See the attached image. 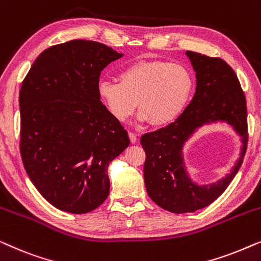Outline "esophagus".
Masks as SVG:
<instances>
[{"mask_svg": "<svg viewBox=\"0 0 261 261\" xmlns=\"http://www.w3.org/2000/svg\"><path fill=\"white\" fill-rule=\"evenodd\" d=\"M128 137H129V140H130L132 144H135V142L138 141L137 134H134L133 132H128Z\"/></svg>", "mask_w": 261, "mask_h": 261, "instance_id": "esophagus-1", "label": "esophagus"}]
</instances>
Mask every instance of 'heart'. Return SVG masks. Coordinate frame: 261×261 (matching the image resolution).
Instances as JSON below:
<instances>
[{
	"label": "heart",
	"mask_w": 261,
	"mask_h": 261,
	"mask_svg": "<svg viewBox=\"0 0 261 261\" xmlns=\"http://www.w3.org/2000/svg\"><path fill=\"white\" fill-rule=\"evenodd\" d=\"M194 76L187 66L159 59H140L122 67L119 81L101 78L96 85L107 113L123 122L139 107L138 120L155 127L179 117L194 92Z\"/></svg>",
	"instance_id": "b5f03b06"
}]
</instances>
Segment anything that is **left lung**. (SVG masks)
Returning <instances> with one entry per match:
<instances>
[{
    "instance_id": "1",
    "label": "left lung",
    "mask_w": 261,
    "mask_h": 261,
    "mask_svg": "<svg viewBox=\"0 0 261 261\" xmlns=\"http://www.w3.org/2000/svg\"><path fill=\"white\" fill-rule=\"evenodd\" d=\"M196 72V91L183 114L169 126L142 135L146 152L144 179L147 194L160 208L174 214L194 213L220 197L240 169L247 147V108L234 70L220 58L187 51ZM224 122L242 139L239 159L226 177L199 186L188 176L182 148L204 124Z\"/></svg>"
}]
</instances>
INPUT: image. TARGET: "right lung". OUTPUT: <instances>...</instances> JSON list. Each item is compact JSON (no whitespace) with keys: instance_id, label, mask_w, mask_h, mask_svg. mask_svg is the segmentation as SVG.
I'll return each instance as SVG.
<instances>
[{"instance_id":"1","label":"right lung","mask_w":261,"mask_h":261,"mask_svg":"<svg viewBox=\"0 0 261 261\" xmlns=\"http://www.w3.org/2000/svg\"><path fill=\"white\" fill-rule=\"evenodd\" d=\"M90 40L52 46L35 59L20 90V152L46 201L85 214L109 195V164L129 145L127 130L107 113L96 85L122 57Z\"/></svg>"}]
</instances>
